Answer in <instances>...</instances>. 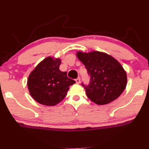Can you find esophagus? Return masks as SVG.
Masks as SVG:
<instances>
[{"instance_id": "esophagus-1", "label": "esophagus", "mask_w": 149, "mask_h": 149, "mask_svg": "<svg viewBox=\"0 0 149 149\" xmlns=\"http://www.w3.org/2000/svg\"><path fill=\"white\" fill-rule=\"evenodd\" d=\"M75 82H76V83H80V78L78 77V78H77V79H75Z\"/></svg>"}]
</instances>
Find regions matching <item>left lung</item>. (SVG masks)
<instances>
[{
	"instance_id": "8db88e82",
	"label": "left lung",
	"mask_w": 149,
	"mask_h": 149,
	"mask_svg": "<svg viewBox=\"0 0 149 149\" xmlns=\"http://www.w3.org/2000/svg\"><path fill=\"white\" fill-rule=\"evenodd\" d=\"M76 55L90 75V83L85 87L88 98L97 105L109 104L119 97L127 84V75L118 61L100 51L83 53Z\"/></svg>"
}]
</instances>
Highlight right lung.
Here are the masks:
<instances>
[{
  "label": "right lung",
  "mask_w": 149,
  "mask_h": 149,
  "mask_svg": "<svg viewBox=\"0 0 149 149\" xmlns=\"http://www.w3.org/2000/svg\"><path fill=\"white\" fill-rule=\"evenodd\" d=\"M60 58L47 56L35 67L30 74L27 86L31 96L39 104L54 106L65 98L74 80L61 72Z\"/></svg>",
  "instance_id": "add662e5"
}]
</instances>
